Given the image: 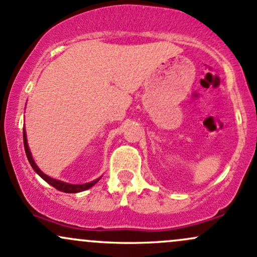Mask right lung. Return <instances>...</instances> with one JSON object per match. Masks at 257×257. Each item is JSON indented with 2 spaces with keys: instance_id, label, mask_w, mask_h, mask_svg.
<instances>
[{
  "instance_id": "1",
  "label": "right lung",
  "mask_w": 257,
  "mask_h": 257,
  "mask_svg": "<svg viewBox=\"0 0 257 257\" xmlns=\"http://www.w3.org/2000/svg\"><path fill=\"white\" fill-rule=\"evenodd\" d=\"M23 143H24V150H26L27 158H28L29 164H31V166L33 167L34 171H36L37 174L39 175V176L43 178V180L47 181V182L49 183V185L53 186V187H55L56 190L61 191V192H65V193H76V192H82V191L88 190V188L92 187L93 185H96V183L98 182L99 178H97V180H94V181H91V182H88V183H83V185H71V183H66V182H63V181H59V180H55V178H51V177H49V176H48V175H45L44 172L40 171L39 167H38L37 165H36V163H34L33 158H32L31 151H29L28 143H27V136H26V132H23Z\"/></svg>"
}]
</instances>
